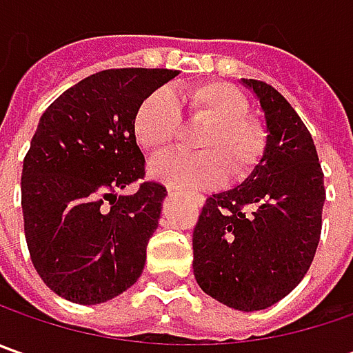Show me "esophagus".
<instances>
[{"instance_id":"obj_1","label":"esophagus","mask_w":353,"mask_h":353,"mask_svg":"<svg viewBox=\"0 0 353 353\" xmlns=\"http://www.w3.org/2000/svg\"><path fill=\"white\" fill-rule=\"evenodd\" d=\"M167 188H169V192L176 190V186H167ZM190 198H192L196 204H202V202H204V196H202V194H194V192H190Z\"/></svg>"}]
</instances>
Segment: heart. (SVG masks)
<instances>
[{
  "label": "heart",
  "mask_w": 353,
  "mask_h": 353,
  "mask_svg": "<svg viewBox=\"0 0 353 353\" xmlns=\"http://www.w3.org/2000/svg\"><path fill=\"white\" fill-rule=\"evenodd\" d=\"M186 116L204 125L198 133L200 153L172 151L151 163V176L172 186H216L241 181L261 161L267 133L259 119L248 116L245 96L225 82H204L181 94ZM183 121L181 103L167 88L153 90L133 116L135 141L145 151H163L176 139Z\"/></svg>",
  "instance_id": "obj_1"
}]
</instances>
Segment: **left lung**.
<instances>
[{
  "instance_id": "left-lung-1",
  "label": "left lung",
  "mask_w": 353,
  "mask_h": 353,
  "mask_svg": "<svg viewBox=\"0 0 353 353\" xmlns=\"http://www.w3.org/2000/svg\"><path fill=\"white\" fill-rule=\"evenodd\" d=\"M261 103L267 145L237 188L212 194L192 234L194 277L212 299L236 310L279 303L314 259L326 200L310 131L273 86L245 80Z\"/></svg>"
}]
</instances>
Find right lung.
Segmentation results:
<instances>
[{
	"mask_svg": "<svg viewBox=\"0 0 353 353\" xmlns=\"http://www.w3.org/2000/svg\"><path fill=\"white\" fill-rule=\"evenodd\" d=\"M176 70L110 68L62 92L41 116L23 161L21 208L37 273L78 305L114 299L139 279L167 188L143 181L137 105Z\"/></svg>",
	"mask_w": 353,
	"mask_h": 353,
	"instance_id": "right-lung-1",
	"label": "right lung"
}]
</instances>
